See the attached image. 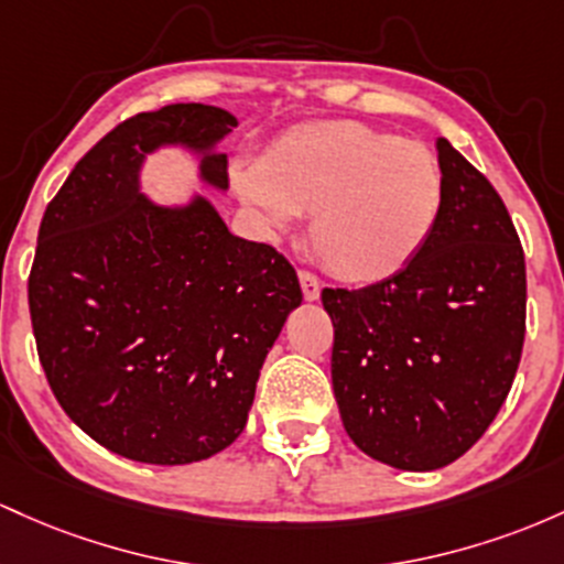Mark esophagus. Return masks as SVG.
Masks as SVG:
<instances>
[{
  "mask_svg": "<svg viewBox=\"0 0 564 564\" xmlns=\"http://www.w3.org/2000/svg\"><path fill=\"white\" fill-rule=\"evenodd\" d=\"M301 290H303V299L306 301H316L319 299V282H316V276L308 274V271H301Z\"/></svg>",
  "mask_w": 564,
  "mask_h": 564,
  "instance_id": "esophagus-1",
  "label": "esophagus"
}]
</instances>
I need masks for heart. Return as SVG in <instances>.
Listing matches in <instances>:
<instances>
[{"label":"heart","instance_id":"b5f03b06","mask_svg":"<svg viewBox=\"0 0 564 564\" xmlns=\"http://www.w3.org/2000/svg\"><path fill=\"white\" fill-rule=\"evenodd\" d=\"M237 194L274 229L312 213L308 248L354 284L391 280L421 256L445 210L432 149L362 122H312L234 170Z\"/></svg>","mask_w":564,"mask_h":564}]
</instances>
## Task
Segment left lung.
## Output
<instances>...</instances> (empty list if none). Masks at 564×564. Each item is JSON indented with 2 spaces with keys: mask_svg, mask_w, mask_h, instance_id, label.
<instances>
[{
  "mask_svg": "<svg viewBox=\"0 0 564 564\" xmlns=\"http://www.w3.org/2000/svg\"><path fill=\"white\" fill-rule=\"evenodd\" d=\"M445 210L408 269L322 290L335 327L333 391L359 451L434 471L487 432L524 344V252L490 181L436 138Z\"/></svg>",
  "mask_w": 564,
  "mask_h": 564,
  "instance_id": "8db88e82",
  "label": "left lung"
}]
</instances>
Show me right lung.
Returning <instances> with one entry per match:
<instances>
[{"label":"right lung","mask_w":564,"mask_h":564,"mask_svg":"<svg viewBox=\"0 0 564 564\" xmlns=\"http://www.w3.org/2000/svg\"><path fill=\"white\" fill-rule=\"evenodd\" d=\"M237 117L173 104L113 128L44 210L29 276L36 351L55 400L130 460L181 466L242 434L265 354L301 306L295 269L226 229L210 199L160 205L141 192L160 149L229 188L218 143Z\"/></svg>","instance_id":"right-lung-1"}]
</instances>
